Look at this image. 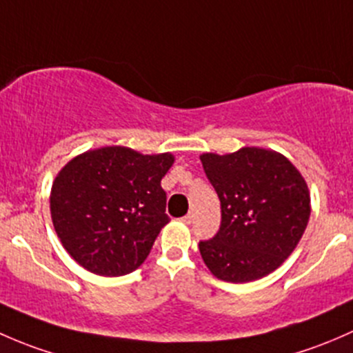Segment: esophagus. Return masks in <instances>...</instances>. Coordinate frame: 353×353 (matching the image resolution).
Wrapping results in <instances>:
<instances>
[{
  "label": "esophagus",
  "mask_w": 353,
  "mask_h": 353,
  "mask_svg": "<svg viewBox=\"0 0 353 353\" xmlns=\"http://www.w3.org/2000/svg\"><path fill=\"white\" fill-rule=\"evenodd\" d=\"M183 223H187V224H192V223H194V212H188L187 216L183 217Z\"/></svg>",
  "instance_id": "34e87169"
}]
</instances>
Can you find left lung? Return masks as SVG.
Listing matches in <instances>:
<instances>
[{"mask_svg": "<svg viewBox=\"0 0 353 353\" xmlns=\"http://www.w3.org/2000/svg\"><path fill=\"white\" fill-rule=\"evenodd\" d=\"M201 161L221 201V228L199 243L212 275L232 284L265 277L303 238L311 214L307 185L281 152L241 148L203 152Z\"/></svg>", "mask_w": 353, "mask_h": 353, "instance_id": "8db88e82", "label": "left lung"}]
</instances>
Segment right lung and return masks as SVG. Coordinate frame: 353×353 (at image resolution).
<instances>
[{"mask_svg": "<svg viewBox=\"0 0 353 353\" xmlns=\"http://www.w3.org/2000/svg\"><path fill=\"white\" fill-rule=\"evenodd\" d=\"M173 154H141L107 146L76 156L50 190L54 230L66 252L92 274L136 270L168 224L161 178Z\"/></svg>", "mask_w": 353, "mask_h": 353, "instance_id": "add662e5", "label": "right lung"}]
</instances>
